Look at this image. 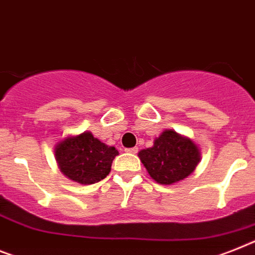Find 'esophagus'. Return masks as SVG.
I'll list each match as a JSON object with an SVG mask.
<instances>
[{
  "label": "esophagus",
  "mask_w": 255,
  "mask_h": 255,
  "mask_svg": "<svg viewBox=\"0 0 255 255\" xmlns=\"http://www.w3.org/2000/svg\"><path fill=\"white\" fill-rule=\"evenodd\" d=\"M126 151L129 154H136L138 151V147L134 146V147H129V149H126Z\"/></svg>",
  "instance_id": "1"
}]
</instances>
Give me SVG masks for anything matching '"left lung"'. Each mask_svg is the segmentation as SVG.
Returning a JSON list of instances; mask_svg holds the SVG:
<instances>
[{
	"instance_id": "1",
	"label": "left lung",
	"mask_w": 255,
	"mask_h": 255,
	"mask_svg": "<svg viewBox=\"0 0 255 255\" xmlns=\"http://www.w3.org/2000/svg\"><path fill=\"white\" fill-rule=\"evenodd\" d=\"M138 158L151 179L170 185L184 180L196 170L201 153L190 138L166 129L154 140L153 146L138 151Z\"/></svg>"
}]
</instances>
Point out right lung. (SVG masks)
Segmentation results:
<instances>
[{"mask_svg":"<svg viewBox=\"0 0 255 255\" xmlns=\"http://www.w3.org/2000/svg\"><path fill=\"white\" fill-rule=\"evenodd\" d=\"M55 160L63 175L79 184H95L108 176L118 150L91 132L68 136L57 144Z\"/></svg>","mask_w":255,"mask_h":255,"instance_id":"add662e5","label":"right lung"}]
</instances>
